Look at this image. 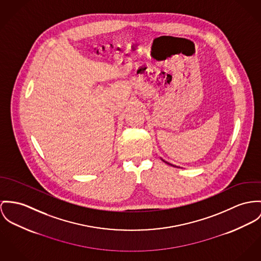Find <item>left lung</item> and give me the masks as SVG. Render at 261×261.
<instances>
[{
  "mask_svg": "<svg viewBox=\"0 0 261 261\" xmlns=\"http://www.w3.org/2000/svg\"><path fill=\"white\" fill-rule=\"evenodd\" d=\"M166 163H167V162H166ZM167 164H169V163H167Z\"/></svg>",
  "mask_w": 261,
  "mask_h": 261,
  "instance_id": "8db88e82",
  "label": "left lung"
}]
</instances>
